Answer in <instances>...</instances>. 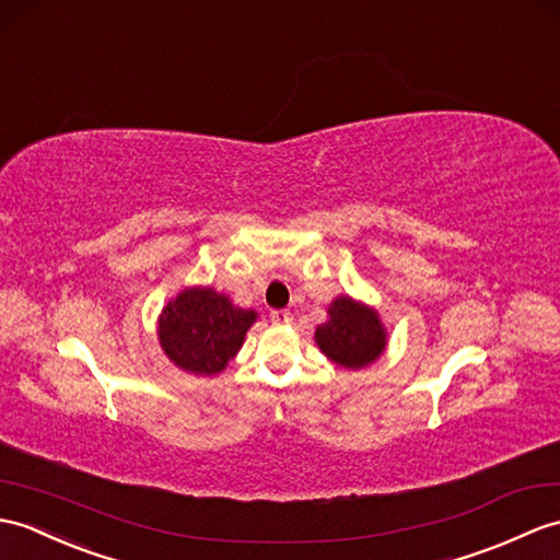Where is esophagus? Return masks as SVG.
<instances>
[{
    "mask_svg": "<svg viewBox=\"0 0 560 560\" xmlns=\"http://www.w3.org/2000/svg\"><path fill=\"white\" fill-rule=\"evenodd\" d=\"M269 319H271V324H279V327H281V324H291L293 315L289 310H271Z\"/></svg>",
    "mask_w": 560,
    "mask_h": 560,
    "instance_id": "34e87169",
    "label": "esophagus"
}]
</instances>
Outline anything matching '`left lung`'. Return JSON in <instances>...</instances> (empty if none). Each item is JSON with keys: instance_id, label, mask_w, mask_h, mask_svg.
<instances>
[{"instance_id": "obj_1", "label": "left lung", "mask_w": 560, "mask_h": 560, "mask_svg": "<svg viewBox=\"0 0 560 560\" xmlns=\"http://www.w3.org/2000/svg\"><path fill=\"white\" fill-rule=\"evenodd\" d=\"M327 312L329 319L317 327L315 341L336 365L360 370L372 365L384 353L386 329L376 310L339 295Z\"/></svg>"}]
</instances>
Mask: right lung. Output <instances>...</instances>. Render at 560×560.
Returning <instances> with one entry per match:
<instances>
[{"label": "right lung", "instance_id": "obj_1", "mask_svg": "<svg viewBox=\"0 0 560 560\" xmlns=\"http://www.w3.org/2000/svg\"><path fill=\"white\" fill-rule=\"evenodd\" d=\"M255 319V310L236 307L229 295L214 289L192 285L162 310L158 336L166 358L176 368L212 376L236 358Z\"/></svg>", "mask_w": 560, "mask_h": 560}]
</instances>
